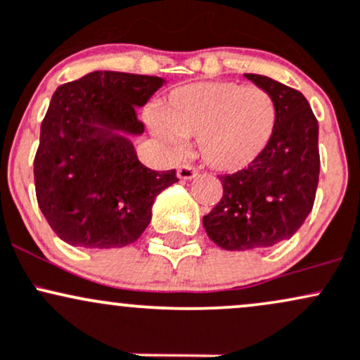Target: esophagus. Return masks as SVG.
I'll list each match as a JSON object with an SVG mask.
<instances>
[{"label": "esophagus", "instance_id": "34e87169", "mask_svg": "<svg viewBox=\"0 0 360 360\" xmlns=\"http://www.w3.org/2000/svg\"><path fill=\"white\" fill-rule=\"evenodd\" d=\"M176 176H179L180 180H192L197 176V172L195 168L188 167V165H181V167L176 169Z\"/></svg>", "mask_w": 360, "mask_h": 360}]
</instances>
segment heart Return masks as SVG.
Returning a JSON list of instances; mask_svg holds the SVG:
<instances>
[{"label":"heart","mask_w":360,"mask_h":360,"mask_svg":"<svg viewBox=\"0 0 360 360\" xmlns=\"http://www.w3.org/2000/svg\"><path fill=\"white\" fill-rule=\"evenodd\" d=\"M277 105L269 91L236 82H197L168 93L148 122L156 137L180 151L181 137L197 136L209 168L240 173L265 155L277 131Z\"/></svg>","instance_id":"1"}]
</instances>
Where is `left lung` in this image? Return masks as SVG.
I'll return each instance as SVG.
<instances>
[{
	"mask_svg": "<svg viewBox=\"0 0 360 360\" xmlns=\"http://www.w3.org/2000/svg\"><path fill=\"white\" fill-rule=\"evenodd\" d=\"M277 105V131L248 169L219 176L223 199L204 216L205 233L229 252L289 240L311 212L320 176L318 120L301 91L262 75H245Z\"/></svg>",
	"mask_w": 360,
	"mask_h": 360,
	"instance_id": "1",
	"label": "left lung"
}]
</instances>
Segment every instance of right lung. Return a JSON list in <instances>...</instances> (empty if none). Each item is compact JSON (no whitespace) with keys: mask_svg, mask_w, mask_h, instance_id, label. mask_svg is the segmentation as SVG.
<instances>
[{"mask_svg":"<svg viewBox=\"0 0 360 360\" xmlns=\"http://www.w3.org/2000/svg\"><path fill=\"white\" fill-rule=\"evenodd\" d=\"M158 76L93 71L60 84L40 126L35 193L63 241L82 248H122L151 221L153 202L176 179L141 163L129 137L144 126L137 108L163 86Z\"/></svg>","mask_w":360,"mask_h":360,"instance_id":"add662e5","label":"right lung"}]
</instances>
